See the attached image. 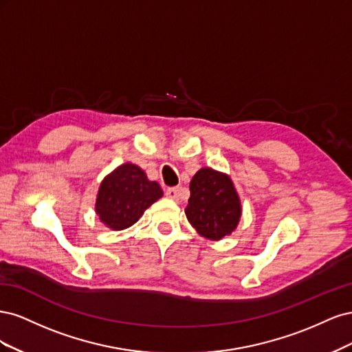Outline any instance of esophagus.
<instances>
[{
	"instance_id": "34e87169",
	"label": "esophagus",
	"mask_w": 352,
	"mask_h": 352,
	"mask_svg": "<svg viewBox=\"0 0 352 352\" xmlns=\"http://www.w3.org/2000/svg\"><path fill=\"white\" fill-rule=\"evenodd\" d=\"M166 195H167L168 198H172V199H176V201H177V198H179V188H176V186L167 188Z\"/></svg>"
}]
</instances>
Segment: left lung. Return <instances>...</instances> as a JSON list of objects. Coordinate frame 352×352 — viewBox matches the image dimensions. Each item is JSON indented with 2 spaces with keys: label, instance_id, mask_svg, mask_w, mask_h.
<instances>
[{
  "label": "left lung",
  "instance_id": "1",
  "mask_svg": "<svg viewBox=\"0 0 352 352\" xmlns=\"http://www.w3.org/2000/svg\"><path fill=\"white\" fill-rule=\"evenodd\" d=\"M186 217L199 235L219 241L236 228L241 202L232 180L212 168H201L189 184Z\"/></svg>",
  "mask_w": 352,
  "mask_h": 352
}]
</instances>
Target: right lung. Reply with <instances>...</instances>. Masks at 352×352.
Wrapping results in <instances>:
<instances>
[{"label": "right lung", "mask_w": 352, "mask_h": 352, "mask_svg": "<svg viewBox=\"0 0 352 352\" xmlns=\"http://www.w3.org/2000/svg\"><path fill=\"white\" fill-rule=\"evenodd\" d=\"M162 197V188L148 180L142 168L126 163L102 180L95 211L104 225L123 230L135 225L144 211Z\"/></svg>", "instance_id": "obj_1"}]
</instances>
